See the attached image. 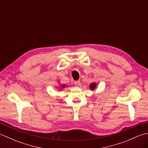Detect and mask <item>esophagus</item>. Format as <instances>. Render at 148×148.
I'll use <instances>...</instances> for the list:
<instances>
[{
    "label": "esophagus",
    "instance_id": "34e87169",
    "mask_svg": "<svg viewBox=\"0 0 148 148\" xmlns=\"http://www.w3.org/2000/svg\"><path fill=\"white\" fill-rule=\"evenodd\" d=\"M80 84H81V82H80V81H74V84L76 86H79L80 85Z\"/></svg>",
    "mask_w": 148,
    "mask_h": 148
}]
</instances>
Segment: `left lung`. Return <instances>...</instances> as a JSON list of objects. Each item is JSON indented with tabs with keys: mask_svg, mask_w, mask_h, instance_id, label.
Returning <instances> with one entry per match:
<instances>
[{
	"mask_svg": "<svg viewBox=\"0 0 148 148\" xmlns=\"http://www.w3.org/2000/svg\"><path fill=\"white\" fill-rule=\"evenodd\" d=\"M95 86H96V84L92 83V84L90 85V88L92 89V90H93V89L95 88Z\"/></svg>",
	"mask_w": 148,
	"mask_h": 148,
	"instance_id": "8db88e82",
	"label": "left lung"
}]
</instances>
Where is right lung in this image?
<instances>
[{
	"label": "right lung",
	"instance_id": "1",
	"mask_svg": "<svg viewBox=\"0 0 148 148\" xmlns=\"http://www.w3.org/2000/svg\"><path fill=\"white\" fill-rule=\"evenodd\" d=\"M65 86V85H64V86H63V87H64Z\"/></svg>",
	"mask_w": 148,
	"mask_h": 148
}]
</instances>
